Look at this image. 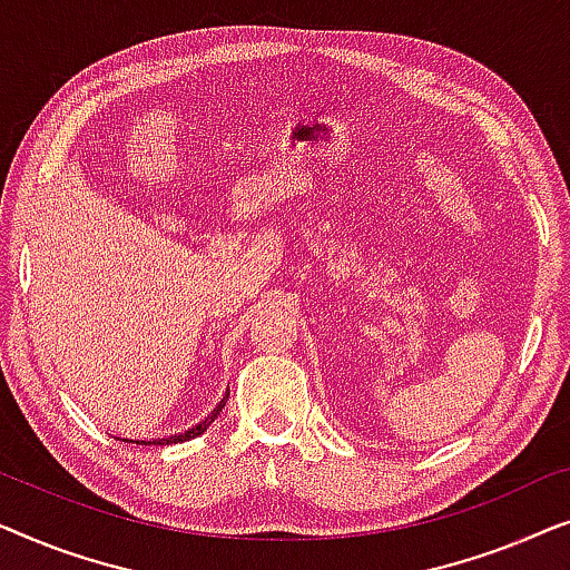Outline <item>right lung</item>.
Here are the masks:
<instances>
[{
    "mask_svg": "<svg viewBox=\"0 0 570 570\" xmlns=\"http://www.w3.org/2000/svg\"><path fill=\"white\" fill-rule=\"evenodd\" d=\"M227 397H229V392L227 395H224L222 400H219V405L214 407L212 413L206 415V419L202 421V423H196L194 429H188V431H183V434H175V436H165V439H149V442H136V444H144V446H149V444H157V446H163V444H180V442H188V439H196V436H202L204 431L212 426V423L219 419V413H222V407L227 405ZM126 444H134V439H124Z\"/></svg>",
    "mask_w": 570,
    "mask_h": 570,
    "instance_id": "right-lung-1",
    "label": "right lung"
}]
</instances>
